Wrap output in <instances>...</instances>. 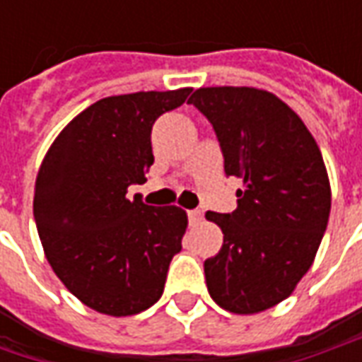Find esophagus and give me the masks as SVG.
<instances>
[{"mask_svg": "<svg viewBox=\"0 0 362 362\" xmlns=\"http://www.w3.org/2000/svg\"><path fill=\"white\" fill-rule=\"evenodd\" d=\"M199 221H202V211H199V209H192V211H188L189 225H197Z\"/></svg>", "mask_w": 362, "mask_h": 362, "instance_id": "obj_1", "label": "esophagus"}]
</instances>
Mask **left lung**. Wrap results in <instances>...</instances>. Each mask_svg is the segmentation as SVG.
I'll use <instances>...</instances> for the list:
<instances>
[{"mask_svg": "<svg viewBox=\"0 0 362 362\" xmlns=\"http://www.w3.org/2000/svg\"><path fill=\"white\" fill-rule=\"evenodd\" d=\"M209 119L225 174L243 178L233 213L207 211L223 248L204 264L221 308L254 314L285 300L310 269L332 194L310 132L287 104L252 87H207L188 98Z\"/></svg>", "mask_w": 362, "mask_h": 362, "instance_id": "1", "label": "left lung"}]
</instances>
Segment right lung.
I'll return each instance as SVG.
<instances>
[{"label":"right lung","instance_id":"obj_1","mask_svg":"<svg viewBox=\"0 0 362 362\" xmlns=\"http://www.w3.org/2000/svg\"><path fill=\"white\" fill-rule=\"evenodd\" d=\"M192 89L108 96L58 135L36 176L35 221L52 269L89 308L132 316L157 303L188 217L127 188L155 163L151 129Z\"/></svg>","mask_w":362,"mask_h":362}]
</instances>
